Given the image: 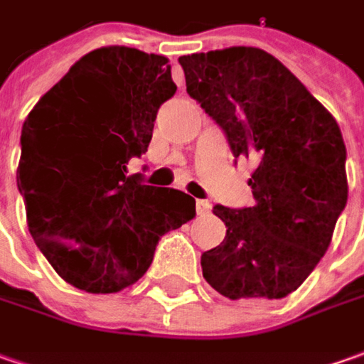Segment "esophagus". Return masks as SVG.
Here are the masks:
<instances>
[{
  "mask_svg": "<svg viewBox=\"0 0 364 364\" xmlns=\"http://www.w3.org/2000/svg\"><path fill=\"white\" fill-rule=\"evenodd\" d=\"M195 209H197V215H207L211 211V203L205 199H197L195 201Z\"/></svg>",
  "mask_w": 364,
  "mask_h": 364,
  "instance_id": "34e87169",
  "label": "esophagus"
}]
</instances>
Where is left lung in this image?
I'll use <instances>...</instances> for the list:
<instances>
[{"label": "left lung", "mask_w": 364, "mask_h": 364, "mask_svg": "<svg viewBox=\"0 0 364 364\" xmlns=\"http://www.w3.org/2000/svg\"><path fill=\"white\" fill-rule=\"evenodd\" d=\"M189 96L220 124L233 157L256 161L245 209L215 205L228 232L203 252V278L230 300L294 292L332 242L348 199L346 149L326 108L278 58L232 46L179 58Z\"/></svg>", "instance_id": "obj_1"}]
</instances>
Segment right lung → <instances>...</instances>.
Here are the masks:
<instances>
[{
  "mask_svg": "<svg viewBox=\"0 0 364 364\" xmlns=\"http://www.w3.org/2000/svg\"><path fill=\"white\" fill-rule=\"evenodd\" d=\"M175 90L165 56L105 46L82 56L23 122L18 189L28 230L78 290L112 294L132 286L161 235L195 218L191 195L127 175Z\"/></svg>",
  "mask_w": 364,
  "mask_h": 364,
  "instance_id": "obj_1",
  "label": "right lung"
}]
</instances>
